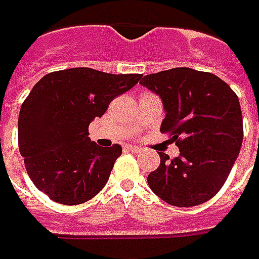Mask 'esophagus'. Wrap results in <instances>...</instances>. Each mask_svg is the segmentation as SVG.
<instances>
[{
	"mask_svg": "<svg viewBox=\"0 0 259 259\" xmlns=\"http://www.w3.org/2000/svg\"><path fill=\"white\" fill-rule=\"evenodd\" d=\"M125 149L131 150V152H134V153H138V152H141V148H139V146H137V145H126Z\"/></svg>",
	"mask_w": 259,
	"mask_h": 259,
	"instance_id": "34e87169",
	"label": "esophagus"
}]
</instances>
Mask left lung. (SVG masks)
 <instances>
[{
  "label": "left lung",
  "instance_id": "1",
  "mask_svg": "<svg viewBox=\"0 0 259 259\" xmlns=\"http://www.w3.org/2000/svg\"><path fill=\"white\" fill-rule=\"evenodd\" d=\"M141 85L162 97L168 134L180 155L159 152L160 164L148 184L173 206H197L226 183L243 144V115L237 95L225 80L192 68H171L145 75Z\"/></svg>",
  "mask_w": 259,
  "mask_h": 259
}]
</instances>
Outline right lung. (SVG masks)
I'll list each match as a JSON object with an SVG mask.
<instances>
[{
  "instance_id": "obj_1",
  "label": "right lung",
  "mask_w": 259,
  "mask_h": 259,
  "mask_svg": "<svg viewBox=\"0 0 259 259\" xmlns=\"http://www.w3.org/2000/svg\"><path fill=\"white\" fill-rule=\"evenodd\" d=\"M141 76L80 67L50 72L33 86L22 103L18 144L33 184L51 201L79 205L102 191L122 149L92 142L89 124Z\"/></svg>"
}]
</instances>
